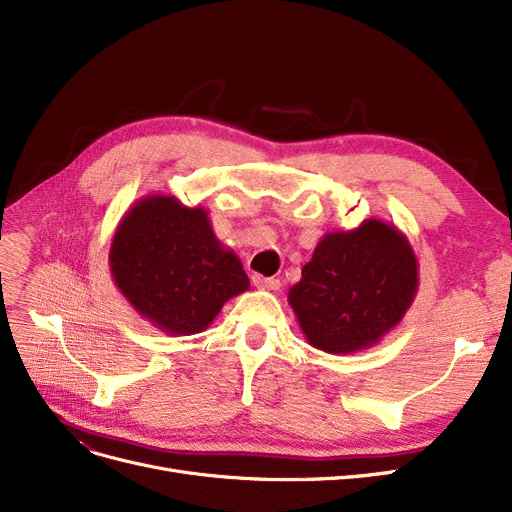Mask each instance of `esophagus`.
Masks as SVG:
<instances>
[{
    "mask_svg": "<svg viewBox=\"0 0 512 512\" xmlns=\"http://www.w3.org/2000/svg\"><path fill=\"white\" fill-rule=\"evenodd\" d=\"M253 284H255L259 290H278V288H280V280H276V278H265V276H259V274L253 276Z\"/></svg>",
    "mask_w": 512,
    "mask_h": 512,
    "instance_id": "34e87169",
    "label": "esophagus"
}]
</instances>
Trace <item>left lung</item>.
<instances>
[{
	"label": "left lung",
	"instance_id": "obj_1",
	"mask_svg": "<svg viewBox=\"0 0 512 512\" xmlns=\"http://www.w3.org/2000/svg\"><path fill=\"white\" fill-rule=\"evenodd\" d=\"M419 263L394 224L365 220L355 230L328 232L317 242L288 303L307 342L319 351H367L411 309Z\"/></svg>",
	"mask_w": 512,
	"mask_h": 512
}]
</instances>
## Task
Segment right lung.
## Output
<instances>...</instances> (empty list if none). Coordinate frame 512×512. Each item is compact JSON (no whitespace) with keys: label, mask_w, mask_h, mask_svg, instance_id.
Wrapping results in <instances>:
<instances>
[{"label":"right lung","mask_w":512,"mask_h":512,"mask_svg":"<svg viewBox=\"0 0 512 512\" xmlns=\"http://www.w3.org/2000/svg\"><path fill=\"white\" fill-rule=\"evenodd\" d=\"M110 272L122 297L168 336L203 332L224 303L249 290L236 253L213 234L203 207L147 195L120 220Z\"/></svg>","instance_id":"1"}]
</instances>
